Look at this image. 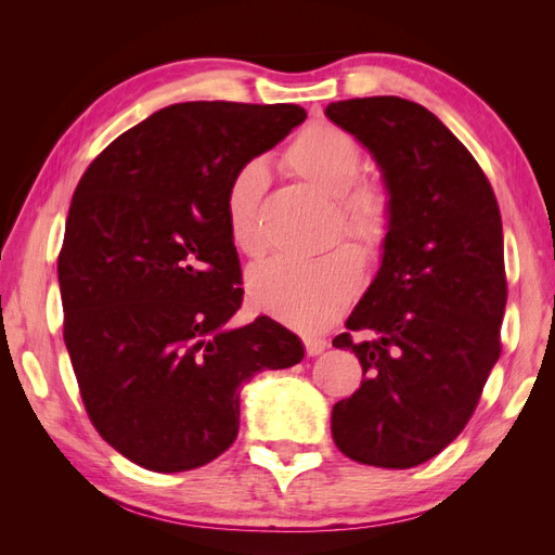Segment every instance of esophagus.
I'll use <instances>...</instances> for the list:
<instances>
[{
    "mask_svg": "<svg viewBox=\"0 0 555 555\" xmlns=\"http://www.w3.org/2000/svg\"><path fill=\"white\" fill-rule=\"evenodd\" d=\"M304 340H306V351L310 357L322 354V351L328 347V343L324 338H312V335H308V338H304Z\"/></svg>",
    "mask_w": 555,
    "mask_h": 555,
    "instance_id": "1",
    "label": "esophagus"
}]
</instances>
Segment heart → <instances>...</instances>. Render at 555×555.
<instances>
[{"mask_svg": "<svg viewBox=\"0 0 555 555\" xmlns=\"http://www.w3.org/2000/svg\"><path fill=\"white\" fill-rule=\"evenodd\" d=\"M287 166L324 196L338 198L340 224L367 259H377L393 229V201L377 180H357L361 147L349 131L333 122H312L287 150ZM268 190V166L245 162L233 171L224 192V222L241 251H263L259 208ZM363 266L354 247L340 245L317 259L275 257L247 275L251 306L300 331L331 326L354 300Z\"/></svg>", "mask_w": 555, "mask_h": 555, "instance_id": "heart-1", "label": "heart"}]
</instances>
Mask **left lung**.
Returning <instances> with one entry per match:
<instances>
[{"label": "left lung", "mask_w": 555, "mask_h": 555, "mask_svg": "<svg viewBox=\"0 0 555 555\" xmlns=\"http://www.w3.org/2000/svg\"><path fill=\"white\" fill-rule=\"evenodd\" d=\"M324 113L373 155L393 201L379 271L347 319L349 333L333 338L365 375L333 405V442L357 463L405 469L459 438L500 359V208L469 150L428 108L363 96ZM357 330L372 338L354 344Z\"/></svg>", "instance_id": "left-lung-1"}]
</instances>
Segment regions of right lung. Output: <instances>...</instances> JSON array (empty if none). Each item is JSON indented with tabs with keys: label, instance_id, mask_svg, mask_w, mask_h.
Segmentation results:
<instances>
[{
	"label": "right lung",
	"instance_id": "obj_1",
	"mask_svg": "<svg viewBox=\"0 0 555 555\" xmlns=\"http://www.w3.org/2000/svg\"><path fill=\"white\" fill-rule=\"evenodd\" d=\"M306 115L296 104H173L82 173L57 259L64 343L90 422L131 463H210L236 440L243 386L304 359L271 317L227 324L243 289L224 192Z\"/></svg>",
	"mask_w": 555,
	"mask_h": 555
}]
</instances>
